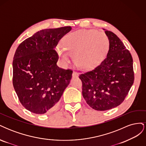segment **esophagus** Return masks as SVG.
Segmentation results:
<instances>
[{"label": "esophagus", "mask_w": 146, "mask_h": 146, "mask_svg": "<svg viewBox=\"0 0 146 146\" xmlns=\"http://www.w3.org/2000/svg\"><path fill=\"white\" fill-rule=\"evenodd\" d=\"M78 73L77 72L73 71V72H72V77L73 78L77 77H78Z\"/></svg>", "instance_id": "obj_1"}]
</instances>
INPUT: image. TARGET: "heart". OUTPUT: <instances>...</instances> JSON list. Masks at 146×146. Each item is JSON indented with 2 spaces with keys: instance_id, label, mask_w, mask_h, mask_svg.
<instances>
[{
  "instance_id": "heart-1",
  "label": "heart",
  "mask_w": 146,
  "mask_h": 146,
  "mask_svg": "<svg viewBox=\"0 0 146 146\" xmlns=\"http://www.w3.org/2000/svg\"><path fill=\"white\" fill-rule=\"evenodd\" d=\"M109 49V41L104 33L93 30H81L65 37L64 47L57 52L64 62H68L74 55V63L78 68L88 70L96 67L105 58Z\"/></svg>"
}]
</instances>
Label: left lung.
<instances>
[{
    "label": "left lung",
    "instance_id": "obj_1",
    "mask_svg": "<svg viewBox=\"0 0 146 146\" xmlns=\"http://www.w3.org/2000/svg\"><path fill=\"white\" fill-rule=\"evenodd\" d=\"M105 32L109 39L107 55L91 70L80 74L83 98L98 111L115 108L123 102L133 84V58L116 34Z\"/></svg>",
    "mask_w": 146,
    "mask_h": 146
}]
</instances>
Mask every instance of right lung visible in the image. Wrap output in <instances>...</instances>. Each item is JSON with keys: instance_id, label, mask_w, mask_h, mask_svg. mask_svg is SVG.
<instances>
[{"instance_id": "right-lung-1", "label": "right lung", "mask_w": 146, "mask_h": 146, "mask_svg": "<svg viewBox=\"0 0 146 146\" xmlns=\"http://www.w3.org/2000/svg\"><path fill=\"white\" fill-rule=\"evenodd\" d=\"M70 26L39 31L17 47L13 61V85L23 107L42 114L55 110L70 83L72 70L56 65L55 47Z\"/></svg>"}]
</instances>
